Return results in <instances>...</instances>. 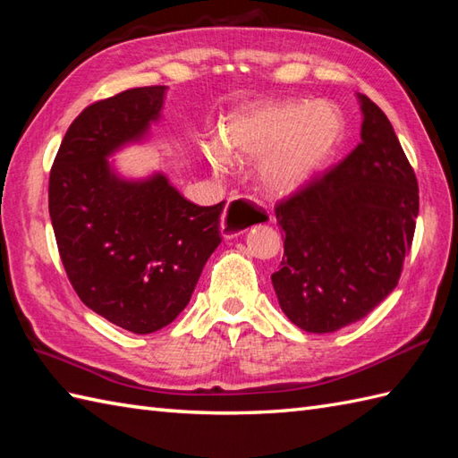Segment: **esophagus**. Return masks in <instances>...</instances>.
<instances>
[{"mask_svg": "<svg viewBox=\"0 0 458 458\" xmlns=\"http://www.w3.org/2000/svg\"><path fill=\"white\" fill-rule=\"evenodd\" d=\"M258 218H259V210L256 208L254 202L240 197L230 199L226 202V208H224L222 222H220L222 236L230 240L244 234L246 230H250V226H254Z\"/></svg>", "mask_w": 458, "mask_h": 458, "instance_id": "34e87169", "label": "esophagus"}]
</instances>
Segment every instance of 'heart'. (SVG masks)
Returning <instances> with one entry per match:
<instances>
[{
	"mask_svg": "<svg viewBox=\"0 0 458 458\" xmlns=\"http://www.w3.org/2000/svg\"><path fill=\"white\" fill-rule=\"evenodd\" d=\"M344 138V115L328 100L256 102L226 123L224 153L234 161H259L258 177L267 192L285 197L305 189L327 169ZM224 153L212 151L222 169Z\"/></svg>",
	"mask_w": 458,
	"mask_h": 458,
	"instance_id": "obj_1",
	"label": "heart"
}]
</instances>
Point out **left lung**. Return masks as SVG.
Instances as JSON below:
<instances>
[{
	"label": "left lung",
	"instance_id": "obj_1",
	"mask_svg": "<svg viewBox=\"0 0 458 458\" xmlns=\"http://www.w3.org/2000/svg\"><path fill=\"white\" fill-rule=\"evenodd\" d=\"M358 102L362 141L276 208L285 251L271 284L281 310L307 333H335L382 303L413 242L415 173L386 114L368 96Z\"/></svg>",
	"mask_w": 458,
	"mask_h": 458
}]
</instances>
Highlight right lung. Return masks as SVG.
Wrapping results in <instances>:
<instances>
[{
	"instance_id": "right-lung-1",
	"label": "right lung",
	"mask_w": 458,
	"mask_h": 458,
	"mask_svg": "<svg viewBox=\"0 0 458 458\" xmlns=\"http://www.w3.org/2000/svg\"><path fill=\"white\" fill-rule=\"evenodd\" d=\"M165 92L145 86L89 106L68 128L48 179V212L74 291L135 335L179 317L222 242L224 202L199 207L163 173L125 179L108 159L148 138Z\"/></svg>"
}]
</instances>
